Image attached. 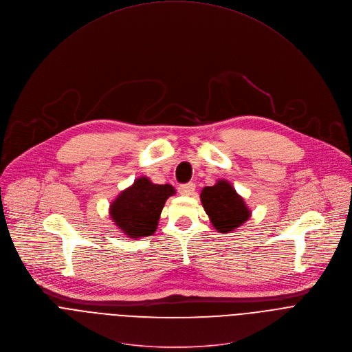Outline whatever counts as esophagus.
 <instances>
[{"mask_svg":"<svg viewBox=\"0 0 352 352\" xmlns=\"http://www.w3.org/2000/svg\"><path fill=\"white\" fill-rule=\"evenodd\" d=\"M178 192H179V195H182V196H190V195H193V192H195V184H193V182H189V184L179 185V186H178Z\"/></svg>","mask_w":352,"mask_h":352,"instance_id":"1","label":"esophagus"}]
</instances>
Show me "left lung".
Listing matches in <instances>:
<instances>
[{
	"mask_svg": "<svg viewBox=\"0 0 352 352\" xmlns=\"http://www.w3.org/2000/svg\"><path fill=\"white\" fill-rule=\"evenodd\" d=\"M200 199L212 226L219 233L235 230L252 215L243 197L226 179H218L215 185L203 188Z\"/></svg>",
	"mask_w": 352,
	"mask_h": 352,
	"instance_id": "1",
	"label": "left lung"
}]
</instances>
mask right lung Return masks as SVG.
I'll return each instance as SVG.
<instances>
[{
    "label": "right lung",
    "instance_id": "1",
    "mask_svg": "<svg viewBox=\"0 0 352 352\" xmlns=\"http://www.w3.org/2000/svg\"><path fill=\"white\" fill-rule=\"evenodd\" d=\"M173 195L175 189L171 185H157L141 177L111 201L110 218L129 238L151 236L156 232L166 200Z\"/></svg>",
    "mask_w": 352,
    "mask_h": 352
}]
</instances>
